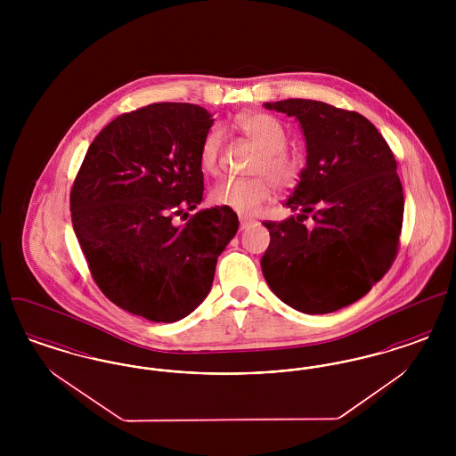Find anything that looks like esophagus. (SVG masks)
Masks as SVG:
<instances>
[{"label": "esophagus", "instance_id": "34e87169", "mask_svg": "<svg viewBox=\"0 0 456 456\" xmlns=\"http://www.w3.org/2000/svg\"><path fill=\"white\" fill-rule=\"evenodd\" d=\"M255 224H256V222H255L253 218L239 217V227H240V229H248V227L255 225Z\"/></svg>", "mask_w": 456, "mask_h": 456}]
</instances>
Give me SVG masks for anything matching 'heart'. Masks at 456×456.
Returning a JSON list of instances; mask_svg holds the SVG:
<instances>
[{
    "label": "heart",
    "mask_w": 456,
    "mask_h": 456,
    "mask_svg": "<svg viewBox=\"0 0 456 456\" xmlns=\"http://www.w3.org/2000/svg\"><path fill=\"white\" fill-rule=\"evenodd\" d=\"M236 126L251 145L260 151L249 179H222L212 190V200L220 207L231 208L240 216H251L273 195V185L279 190L297 186L304 174V160L289 153V134L282 123L268 112H249L236 119ZM225 133L214 125L205 133L200 145V166L207 174H217L224 153Z\"/></svg>",
    "instance_id": "b5f03b06"
}]
</instances>
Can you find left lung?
<instances>
[{
    "mask_svg": "<svg viewBox=\"0 0 456 456\" xmlns=\"http://www.w3.org/2000/svg\"><path fill=\"white\" fill-rule=\"evenodd\" d=\"M265 108L294 116L307 151L303 177L285 203L299 216L263 222L270 231L265 281L301 313L338 311L364 297L396 258L403 190L395 155L355 110L309 99ZM309 216L313 226L303 224Z\"/></svg>",
    "mask_w": 456,
    "mask_h": 456,
    "instance_id": "left-lung-1",
    "label": "left lung"
}]
</instances>
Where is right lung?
Listing matches in <instances>:
<instances>
[{"mask_svg": "<svg viewBox=\"0 0 456 456\" xmlns=\"http://www.w3.org/2000/svg\"><path fill=\"white\" fill-rule=\"evenodd\" d=\"M214 119L186 102H155L112 119L90 143L69 193L90 275L110 303L173 323L208 296L220 253L236 236L225 207L203 198L200 145Z\"/></svg>", "mask_w": 456, "mask_h": 456, "instance_id": "add662e5", "label": "right lung"}]
</instances>
